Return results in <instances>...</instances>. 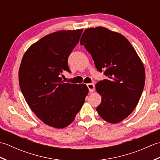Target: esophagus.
<instances>
[{"label":"esophagus","instance_id":"esophagus-1","mask_svg":"<svg viewBox=\"0 0 160 160\" xmlns=\"http://www.w3.org/2000/svg\"><path fill=\"white\" fill-rule=\"evenodd\" d=\"M87 87L89 88V90L90 92H93L95 90V86H94V84L93 83H89V84H87Z\"/></svg>","mask_w":160,"mask_h":160}]
</instances>
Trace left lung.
I'll return each instance as SVG.
<instances>
[{
    "instance_id": "left-lung-1",
    "label": "left lung",
    "mask_w": 160,
    "mask_h": 160,
    "mask_svg": "<svg viewBox=\"0 0 160 160\" xmlns=\"http://www.w3.org/2000/svg\"><path fill=\"white\" fill-rule=\"evenodd\" d=\"M96 69L107 79L96 84L102 102L96 111L111 124L127 118L140 100L145 83L144 64L124 36L102 27L87 29L80 38Z\"/></svg>"
}]
</instances>
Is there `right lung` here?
Instances as JSON below:
<instances>
[{"mask_svg":"<svg viewBox=\"0 0 160 160\" xmlns=\"http://www.w3.org/2000/svg\"><path fill=\"white\" fill-rule=\"evenodd\" d=\"M83 29L62 30L44 36L24 54L18 78L24 98L37 117L58 128L67 127L80 111L89 93L86 84L64 82V71Z\"/></svg>","mask_w":160,"mask_h":160,"instance_id":"right-lung-1","label":"right lung"}]
</instances>
